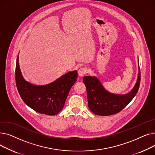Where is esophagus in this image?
<instances>
[{
	"label": "esophagus",
	"instance_id": "esophagus-1",
	"mask_svg": "<svg viewBox=\"0 0 155 155\" xmlns=\"http://www.w3.org/2000/svg\"><path fill=\"white\" fill-rule=\"evenodd\" d=\"M78 75L80 76V77H82V76L84 75L85 74H86V73H87V69L85 68H82L78 70Z\"/></svg>",
	"mask_w": 155,
	"mask_h": 155
}]
</instances>
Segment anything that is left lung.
<instances>
[{
  "label": "left lung",
  "mask_w": 155,
  "mask_h": 155,
  "mask_svg": "<svg viewBox=\"0 0 155 155\" xmlns=\"http://www.w3.org/2000/svg\"><path fill=\"white\" fill-rule=\"evenodd\" d=\"M137 82L132 90L126 94H115L107 91L96 77L85 76L83 82L87 88L88 108L95 114L107 116L119 112L131 102L140 88L141 73L138 60Z\"/></svg>",
  "instance_id": "8db88e82"
}]
</instances>
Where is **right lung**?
I'll return each mask as SVG.
<instances>
[{
    "label": "right lung",
    "mask_w": 155,
    "mask_h": 155,
    "mask_svg": "<svg viewBox=\"0 0 155 155\" xmlns=\"http://www.w3.org/2000/svg\"><path fill=\"white\" fill-rule=\"evenodd\" d=\"M78 77L77 71H69L54 82L44 85L32 84L24 78L19 63L15 65V83L19 94L28 106L44 114L54 116L63 108L71 87Z\"/></svg>",
    "instance_id": "obj_1"
}]
</instances>
